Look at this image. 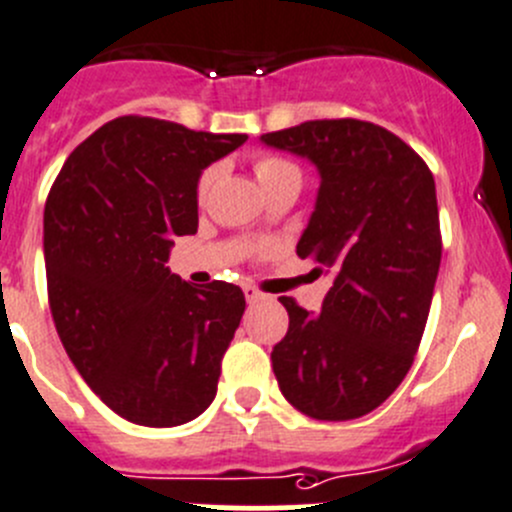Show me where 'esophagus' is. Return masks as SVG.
Returning <instances> with one entry per match:
<instances>
[{
  "label": "esophagus",
  "instance_id": "34e87169",
  "mask_svg": "<svg viewBox=\"0 0 512 512\" xmlns=\"http://www.w3.org/2000/svg\"><path fill=\"white\" fill-rule=\"evenodd\" d=\"M243 296H246L248 304H256V301H264V294H261L256 286H243Z\"/></svg>",
  "mask_w": 512,
  "mask_h": 512
}]
</instances>
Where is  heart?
I'll return each mask as SVG.
<instances>
[{
    "label": "heart",
    "instance_id": "1",
    "mask_svg": "<svg viewBox=\"0 0 512 512\" xmlns=\"http://www.w3.org/2000/svg\"><path fill=\"white\" fill-rule=\"evenodd\" d=\"M253 173H256L261 188H264V186H271V183H276L279 178H286V175H299V168H296L294 163H289L286 158H279V155H259L256 163H253ZM213 178H216V170L213 168L206 170V173L201 175L198 191L206 193V188L211 186Z\"/></svg>",
    "mask_w": 512,
    "mask_h": 512
}]
</instances>
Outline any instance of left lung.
Returning a JSON list of instances; mask_svg holds the SVG:
<instances>
[{
  "label": "left lung",
  "instance_id": "8db88e82",
  "mask_svg": "<svg viewBox=\"0 0 512 512\" xmlns=\"http://www.w3.org/2000/svg\"><path fill=\"white\" fill-rule=\"evenodd\" d=\"M261 143L319 173L296 253L334 279L319 314L281 296L289 332L271 352L276 382L306 417L357 420L399 387L425 332L442 256L435 178L364 120H309Z\"/></svg>",
  "mask_w": 512,
  "mask_h": 512
}]
</instances>
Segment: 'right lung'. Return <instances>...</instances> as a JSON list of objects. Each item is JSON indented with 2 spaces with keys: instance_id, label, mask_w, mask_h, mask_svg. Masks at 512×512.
Segmentation results:
<instances>
[{
  "instance_id": "right-lung-1",
  "label": "right lung",
  "mask_w": 512,
  "mask_h": 512,
  "mask_svg": "<svg viewBox=\"0 0 512 512\" xmlns=\"http://www.w3.org/2000/svg\"><path fill=\"white\" fill-rule=\"evenodd\" d=\"M246 138L125 115L72 150L47 196L60 342L87 387L135 425H186L216 397L243 291L226 281L201 289L165 264L173 238L198 228L201 173Z\"/></svg>"
}]
</instances>
